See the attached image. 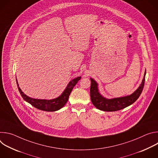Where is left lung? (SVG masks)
<instances>
[{"instance_id":"8db88e82","label":"left lung","mask_w":158,"mask_h":158,"mask_svg":"<svg viewBox=\"0 0 158 158\" xmlns=\"http://www.w3.org/2000/svg\"><path fill=\"white\" fill-rule=\"evenodd\" d=\"M146 71L144 77L139 87L132 94L124 97L117 98L114 99H106L102 96L99 92L97 82L91 78V85L90 88V95L93 105L101 110L104 111H116L123 109L136 101L140 96L144 85Z\"/></svg>"}]
</instances>
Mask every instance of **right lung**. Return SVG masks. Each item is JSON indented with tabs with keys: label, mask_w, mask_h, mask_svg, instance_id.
I'll return each instance as SVG.
<instances>
[{
	"label": "right lung",
	"mask_w": 158,
	"mask_h": 158,
	"mask_svg": "<svg viewBox=\"0 0 158 158\" xmlns=\"http://www.w3.org/2000/svg\"><path fill=\"white\" fill-rule=\"evenodd\" d=\"M81 79V77H77L74 79H73L71 81L69 82L68 85H67L64 91V92L62 93V94L59 96L58 98L51 100H46V99H34L31 98L27 95H26L22 91L20 88L19 87L18 82L16 79V82L18 87V89L20 92V94H21L22 97L23 99L31 104L32 106L35 107V108L45 110V111H49V112H53L57 110L60 109H61L64 105L66 104V102L68 101L69 95L72 91L73 87L76 85V84L77 83V82Z\"/></svg>",
	"instance_id": "add662e5"
}]
</instances>
